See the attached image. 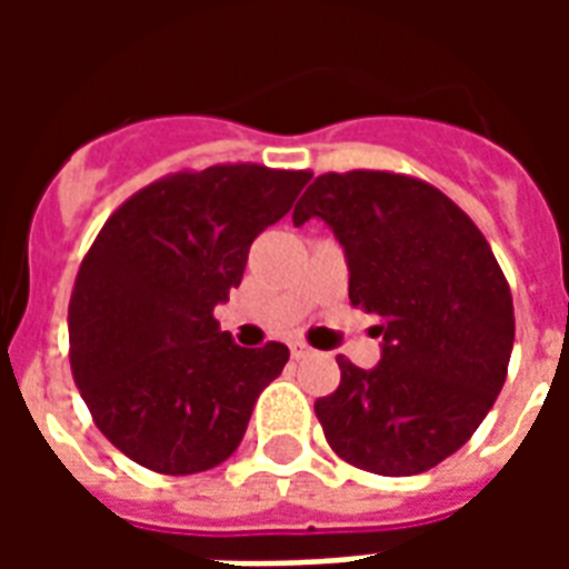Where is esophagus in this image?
Segmentation results:
<instances>
[{"label": "esophagus", "instance_id": "esophagus-1", "mask_svg": "<svg viewBox=\"0 0 569 569\" xmlns=\"http://www.w3.org/2000/svg\"><path fill=\"white\" fill-rule=\"evenodd\" d=\"M289 350H292V359H308L317 353V350H313L308 341H292V345H289Z\"/></svg>", "mask_w": 569, "mask_h": 569}]
</instances>
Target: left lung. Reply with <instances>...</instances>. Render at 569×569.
<instances>
[{
  "instance_id": "1",
  "label": "left lung",
  "mask_w": 569,
  "mask_h": 569,
  "mask_svg": "<svg viewBox=\"0 0 569 569\" xmlns=\"http://www.w3.org/2000/svg\"><path fill=\"white\" fill-rule=\"evenodd\" d=\"M332 224L350 305L383 335L371 371L338 357V390L317 399L326 441L375 476H418L472 439L509 371L512 292L490 243L448 194L390 170L322 173L292 222Z\"/></svg>"
}]
</instances>
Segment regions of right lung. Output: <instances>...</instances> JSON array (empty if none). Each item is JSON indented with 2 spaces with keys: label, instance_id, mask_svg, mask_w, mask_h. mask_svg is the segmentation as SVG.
<instances>
[{
  "label": "right lung",
  "instance_id": "1",
  "mask_svg": "<svg viewBox=\"0 0 569 569\" xmlns=\"http://www.w3.org/2000/svg\"><path fill=\"white\" fill-rule=\"evenodd\" d=\"M310 170L212 163L140 188L81 259L69 366L93 423L133 463L194 476L228 460L289 347H237L212 308Z\"/></svg>",
  "mask_w": 569,
  "mask_h": 569
}]
</instances>
